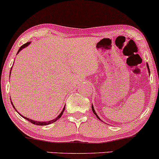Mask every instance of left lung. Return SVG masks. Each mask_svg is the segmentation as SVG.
Masks as SVG:
<instances>
[{"mask_svg": "<svg viewBox=\"0 0 159 159\" xmlns=\"http://www.w3.org/2000/svg\"><path fill=\"white\" fill-rule=\"evenodd\" d=\"M147 70H148V72H149V74H150V68H149V65H148V64H147ZM92 110H93V113H94L95 116H96V117L98 118L99 120H101V118H99V116H98V115L96 114V112H95V110H94V108H93V104H92Z\"/></svg>", "mask_w": 159, "mask_h": 159, "instance_id": "8db88e82", "label": "left lung"}]
</instances>
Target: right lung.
Listing matches in <instances>:
<instances>
[{
	"label": "right lung",
	"mask_w": 159,
	"mask_h": 159,
	"mask_svg": "<svg viewBox=\"0 0 159 159\" xmlns=\"http://www.w3.org/2000/svg\"><path fill=\"white\" fill-rule=\"evenodd\" d=\"M30 43H31V42H27V43H25V44H24L23 46H21V47H20V49H18V53H17V54H18V52H20V50H22L23 49H24V48H26V47H28L29 45L30 44ZM11 71H12V69H11V70H10V72H9V73L11 74ZM11 104H12V105L13 106V108L15 109V110H16V112H18V113L20 115V116H22L23 118H25V119H26L27 120V121H29L30 122H31V123H32L33 124H36V125H39V126H44V125H48V124H52V123H54V122H55L57 121V120H58L59 118H60L61 117V116H62L63 115V113H64V110H65V106H64V109H63L62 110V111H61V112L60 114L58 115V116H57L56 118H54V119L53 120H51V121H34V120H32V119H30V118H26V117H24V116H23L20 113V112H18V111H17V110L16 109H15V107H14V105H13V104H12V101H11Z\"/></svg>",
	"instance_id": "add662e5"
}]
</instances>
